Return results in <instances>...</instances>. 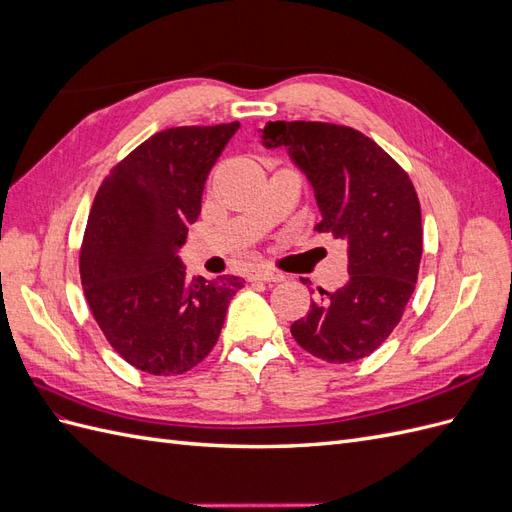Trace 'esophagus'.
I'll use <instances>...</instances> for the list:
<instances>
[{
    "label": "esophagus",
    "mask_w": 512,
    "mask_h": 512,
    "mask_svg": "<svg viewBox=\"0 0 512 512\" xmlns=\"http://www.w3.org/2000/svg\"><path fill=\"white\" fill-rule=\"evenodd\" d=\"M252 280H258V282H282L284 280V273L262 267V269H256L252 273Z\"/></svg>",
    "instance_id": "esophagus-1"
}]
</instances>
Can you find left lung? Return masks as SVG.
I'll list each match as a JSON object with an SVG mask.
<instances>
[{
    "instance_id": "left-lung-1",
    "label": "left lung",
    "mask_w": 512,
    "mask_h": 512,
    "mask_svg": "<svg viewBox=\"0 0 512 512\" xmlns=\"http://www.w3.org/2000/svg\"><path fill=\"white\" fill-rule=\"evenodd\" d=\"M267 147H288L312 183L314 226L348 247V282L312 303L290 327L324 363H354L393 333L412 297L423 256L421 203L408 173L363 132L324 121H271Z\"/></svg>"
}]
</instances>
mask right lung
Instances as JSON below:
<instances>
[{
  "label": "right lung",
  "mask_w": 512,
  "mask_h": 512,
  "mask_svg": "<svg viewBox=\"0 0 512 512\" xmlns=\"http://www.w3.org/2000/svg\"><path fill=\"white\" fill-rule=\"evenodd\" d=\"M239 121L149 136L98 188L81 243L87 305L113 350L151 376H181L218 342L237 275L190 280L177 250Z\"/></svg>",
  "instance_id": "1"
}]
</instances>
